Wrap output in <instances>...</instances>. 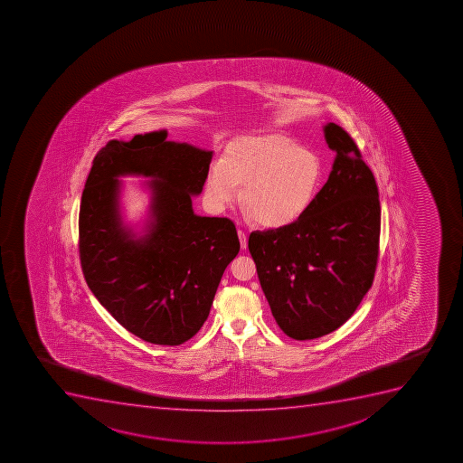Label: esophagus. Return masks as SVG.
<instances>
[{
	"label": "esophagus",
	"mask_w": 463,
	"mask_h": 463,
	"mask_svg": "<svg viewBox=\"0 0 463 463\" xmlns=\"http://www.w3.org/2000/svg\"><path fill=\"white\" fill-rule=\"evenodd\" d=\"M239 239L240 244H241V249L248 248V234H246L244 231H241V229H239Z\"/></svg>",
	"instance_id": "34e87169"
}]
</instances>
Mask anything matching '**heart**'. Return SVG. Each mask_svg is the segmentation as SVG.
Returning a JSON list of instances; mask_svg holds the SVG:
<instances>
[{
    "mask_svg": "<svg viewBox=\"0 0 463 463\" xmlns=\"http://www.w3.org/2000/svg\"><path fill=\"white\" fill-rule=\"evenodd\" d=\"M320 161L282 134L243 138L211 165L206 178L210 205L223 211L241 196L249 214L267 228L296 223L309 210L320 184Z\"/></svg>",
    "mask_w": 463,
    "mask_h": 463,
    "instance_id": "b5f03b06",
    "label": "heart"
}]
</instances>
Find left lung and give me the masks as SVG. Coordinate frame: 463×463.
Masks as SVG:
<instances>
[{
    "mask_svg": "<svg viewBox=\"0 0 463 463\" xmlns=\"http://www.w3.org/2000/svg\"><path fill=\"white\" fill-rule=\"evenodd\" d=\"M336 152L327 183L296 223L253 231L249 250L271 314L289 338H320L356 311L374 279L380 201L374 175L339 125H325Z\"/></svg>",
    "mask_w": 463,
    "mask_h": 463,
    "instance_id": "obj_1",
    "label": "left lung"
}]
</instances>
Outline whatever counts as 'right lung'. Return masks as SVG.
<instances>
[{
  "label": "right lung",
  "mask_w": 463,
  "mask_h": 463,
  "mask_svg": "<svg viewBox=\"0 0 463 463\" xmlns=\"http://www.w3.org/2000/svg\"><path fill=\"white\" fill-rule=\"evenodd\" d=\"M167 131L110 140L93 160L80 206V260L102 307L143 341L179 345L210 314L240 250L232 220L194 214L213 152L167 142ZM152 177L150 219L137 238L119 215L120 175Z\"/></svg>",
  "instance_id": "right-lung-1"
}]
</instances>
